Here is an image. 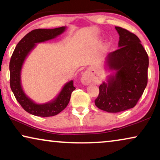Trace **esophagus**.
<instances>
[{"instance_id": "obj_1", "label": "esophagus", "mask_w": 160, "mask_h": 160, "mask_svg": "<svg viewBox=\"0 0 160 160\" xmlns=\"http://www.w3.org/2000/svg\"><path fill=\"white\" fill-rule=\"evenodd\" d=\"M81 82L83 85H86V86L91 83L99 84L100 82V80L95 72L86 71L82 74L81 77Z\"/></svg>"}]
</instances>
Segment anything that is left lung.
I'll return each instance as SVG.
<instances>
[{"label":"left lung","instance_id":"8db88e82","mask_svg":"<svg viewBox=\"0 0 160 160\" xmlns=\"http://www.w3.org/2000/svg\"><path fill=\"white\" fill-rule=\"evenodd\" d=\"M116 29L119 34V48L105 58L106 64L116 73L100 85L94 101L98 108L108 112L135 107L148 82V56L139 38L121 27Z\"/></svg>","mask_w":160,"mask_h":160}]
</instances>
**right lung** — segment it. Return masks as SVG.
Masks as SVG:
<instances>
[{"mask_svg":"<svg viewBox=\"0 0 160 160\" xmlns=\"http://www.w3.org/2000/svg\"><path fill=\"white\" fill-rule=\"evenodd\" d=\"M66 27L53 29L39 28L27 33L17 44L9 63L10 87L16 99L25 111L41 117L53 116L58 114L69 104L71 94L75 87L73 80L67 82L55 99L45 104H37L27 97L21 86V69L29 52L35 48L36 44L50 40L65 31Z\"/></svg>","mask_w":160,"mask_h":160,"instance_id":"1","label":"right lung"}]
</instances>
